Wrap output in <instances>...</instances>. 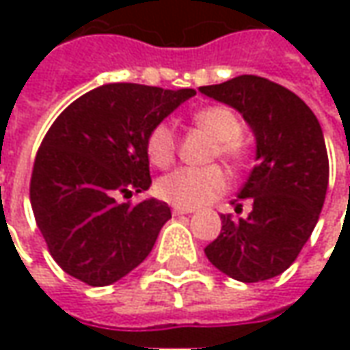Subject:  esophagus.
<instances>
[{"label": "esophagus", "mask_w": 350, "mask_h": 350, "mask_svg": "<svg viewBox=\"0 0 350 350\" xmlns=\"http://www.w3.org/2000/svg\"><path fill=\"white\" fill-rule=\"evenodd\" d=\"M193 210L191 208H181V206H173V214L175 216H181V214H191Z\"/></svg>", "instance_id": "1"}]
</instances>
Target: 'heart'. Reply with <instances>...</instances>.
Wrapping results in <instances>:
<instances>
[{
	"label": "heart",
	"mask_w": 350,
	"mask_h": 350,
	"mask_svg": "<svg viewBox=\"0 0 350 350\" xmlns=\"http://www.w3.org/2000/svg\"><path fill=\"white\" fill-rule=\"evenodd\" d=\"M193 120L198 128L208 132L216 140L214 157H222L230 163H241L243 159V146L241 134L243 124L239 116L228 107H204L196 111ZM146 152L150 161L155 167H169L175 159L177 140L175 134L167 124H157L146 138ZM230 187V177L222 167L210 165V167H181L167 173L157 181V195L169 204L181 206V208H198L204 206L218 196H222Z\"/></svg>",
	"instance_id": "obj_1"
}]
</instances>
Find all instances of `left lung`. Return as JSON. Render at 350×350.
<instances>
[{"label": "left lung", "instance_id": "obj_1", "mask_svg": "<svg viewBox=\"0 0 350 350\" xmlns=\"http://www.w3.org/2000/svg\"><path fill=\"white\" fill-rule=\"evenodd\" d=\"M200 93L239 111L257 140V165L237 195L253 210L247 218L222 214V232L204 253L235 280H269L296 261L323 208L329 183L323 132L296 93L259 75H237Z\"/></svg>", "mask_w": 350, "mask_h": 350}]
</instances>
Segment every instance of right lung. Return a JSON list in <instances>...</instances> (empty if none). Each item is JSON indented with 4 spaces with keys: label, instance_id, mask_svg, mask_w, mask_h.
I'll return each mask as SVG.
<instances>
[{
    "label": "right lung",
    "instance_id": "add662e5",
    "mask_svg": "<svg viewBox=\"0 0 350 350\" xmlns=\"http://www.w3.org/2000/svg\"><path fill=\"white\" fill-rule=\"evenodd\" d=\"M195 89L109 83L48 128L34 157L31 206L52 259L89 286L136 269L171 218L165 202H118L152 185L146 138Z\"/></svg>",
    "mask_w": 350,
    "mask_h": 350
}]
</instances>
